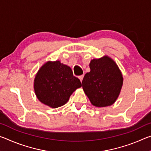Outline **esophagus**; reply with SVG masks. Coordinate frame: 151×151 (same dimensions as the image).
Returning <instances> with one entry per match:
<instances>
[{
  "mask_svg": "<svg viewBox=\"0 0 151 151\" xmlns=\"http://www.w3.org/2000/svg\"><path fill=\"white\" fill-rule=\"evenodd\" d=\"M83 77H84V75H81V76H78V78L80 79V81H81V82H82L83 81Z\"/></svg>",
  "mask_w": 151,
  "mask_h": 151,
  "instance_id": "1",
  "label": "esophagus"
}]
</instances>
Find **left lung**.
<instances>
[{"label":"left lung","mask_w":151,"mask_h":151,"mask_svg":"<svg viewBox=\"0 0 151 151\" xmlns=\"http://www.w3.org/2000/svg\"><path fill=\"white\" fill-rule=\"evenodd\" d=\"M91 71L83 78V88L91 104L96 107L111 106L121 93L123 77L112 58L104 55L89 64Z\"/></svg>","instance_id":"1"}]
</instances>
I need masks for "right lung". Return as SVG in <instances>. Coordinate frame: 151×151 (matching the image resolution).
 Segmentation results:
<instances>
[{
    "mask_svg": "<svg viewBox=\"0 0 151 151\" xmlns=\"http://www.w3.org/2000/svg\"><path fill=\"white\" fill-rule=\"evenodd\" d=\"M70 66L60 60L47 61L38 70L34 80L36 96L45 105L56 109L65 104L71 94L81 87Z\"/></svg>",
    "mask_w": 151,
    "mask_h": 151,
    "instance_id": "add662e5",
    "label": "right lung"
}]
</instances>
